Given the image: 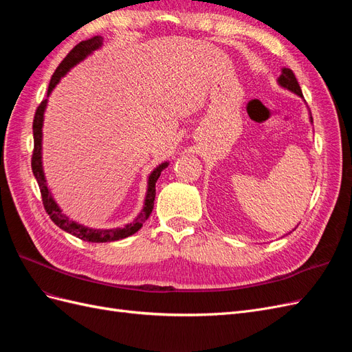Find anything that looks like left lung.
<instances>
[{"instance_id": "obj_1", "label": "left lung", "mask_w": 352, "mask_h": 352, "mask_svg": "<svg viewBox=\"0 0 352 352\" xmlns=\"http://www.w3.org/2000/svg\"><path fill=\"white\" fill-rule=\"evenodd\" d=\"M278 83L280 85L282 88L291 91V92L296 94L298 97L302 98V92H301V88H300V83H298L295 74H294V72L291 69H286V67L282 69L280 76L278 78ZM310 122L313 123V117L311 116H310Z\"/></svg>"}]
</instances>
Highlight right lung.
<instances>
[{
    "label": "right lung",
    "mask_w": 352,
    "mask_h": 352,
    "mask_svg": "<svg viewBox=\"0 0 352 352\" xmlns=\"http://www.w3.org/2000/svg\"><path fill=\"white\" fill-rule=\"evenodd\" d=\"M102 45V38L101 36H94L91 39L82 41L79 44L74 47L66 58L63 60L58 67L56 69L54 74H52L51 82L48 85V94H47V100L41 102L35 113V119H34V154H32V172H34V176L36 179V182L41 189V195H42V202H44V208L48 212V216L51 220L56 223V225L63 229L65 232L72 233L76 238L87 241V242H95V243H102V242H113V241H119L124 239L127 236L133 235L138 230L142 228L145 220L150 217L151 211L154 208V199H155V182L158 180L160 175H162L163 170L168 166L167 162L158 164L153 172L148 176V186H146V195L144 199V207L141 210L140 214H138L133 221L127 223L123 228H111V229H94L83 226L80 223L70 220L63 210L58 207L54 197H52L51 190L47 185V179L44 173V167H42V126H44V113L47 109V102L48 97L51 95L52 89L56 88V85L61 80V78H65L66 74L70 72L76 65H79L80 61H83L88 56H91L94 51H97Z\"/></svg>",
    "instance_id": "obj_1"
}]
</instances>
